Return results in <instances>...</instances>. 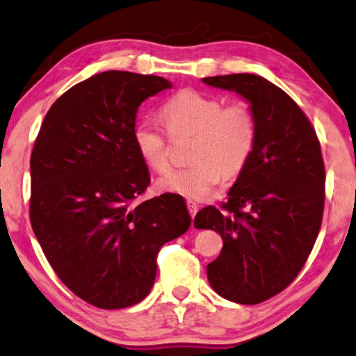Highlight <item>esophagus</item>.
<instances>
[{"mask_svg": "<svg viewBox=\"0 0 356 356\" xmlns=\"http://www.w3.org/2000/svg\"><path fill=\"white\" fill-rule=\"evenodd\" d=\"M186 207H188V211L191 218H195V215L197 213V204L193 202V200H186Z\"/></svg>", "mask_w": 356, "mask_h": 356, "instance_id": "obj_1", "label": "esophagus"}]
</instances>
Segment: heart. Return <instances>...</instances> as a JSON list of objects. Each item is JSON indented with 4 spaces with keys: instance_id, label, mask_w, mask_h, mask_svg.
Listing matches in <instances>:
<instances>
[{
    "instance_id": "b5f03b06",
    "label": "heart",
    "mask_w": 356,
    "mask_h": 356,
    "mask_svg": "<svg viewBox=\"0 0 356 356\" xmlns=\"http://www.w3.org/2000/svg\"><path fill=\"white\" fill-rule=\"evenodd\" d=\"M161 115L172 138L193 135L190 161L161 177L157 186L188 199L209 197L221 177L240 174L254 152L257 122L248 104L224 102L193 88L180 90L165 102ZM134 145L156 172L170 168L168 138L157 122L145 120L134 129Z\"/></svg>"
}]
</instances>
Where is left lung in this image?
Wrapping results in <instances>:
<instances>
[{"mask_svg": "<svg viewBox=\"0 0 356 356\" xmlns=\"http://www.w3.org/2000/svg\"><path fill=\"white\" fill-rule=\"evenodd\" d=\"M250 102L257 122L254 152L221 209L209 205L196 229L222 238L207 266L224 299L255 305L293 282L318 238L325 200V166L314 127L302 108L261 76L240 73L202 79Z\"/></svg>", "mask_w": 356, "mask_h": 356, "instance_id": "left-lung-1", "label": "left lung"}]
</instances>
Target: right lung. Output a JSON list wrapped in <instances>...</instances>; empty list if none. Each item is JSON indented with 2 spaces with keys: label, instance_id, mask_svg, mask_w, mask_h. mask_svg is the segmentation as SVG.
Instances as JSON below:
<instances>
[{
  "label": "right lung",
  "instance_id": "obj_1",
  "mask_svg": "<svg viewBox=\"0 0 356 356\" xmlns=\"http://www.w3.org/2000/svg\"><path fill=\"white\" fill-rule=\"evenodd\" d=\"M166 88L165 77L129 71L88 77L51 106L32 149V230L63 285L102 309L143 300L160 248L191 224L179 195L135 204L151 182L135 118Z\"/></svg>",
  "mask_w": 356,
  "mask_h": 356
}]
</instances>
